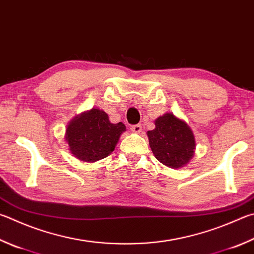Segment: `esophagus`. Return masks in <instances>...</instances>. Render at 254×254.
<instances>
[{
  "label": "esophagus",
  "mask_w": 254,
  "mask_h": 254,
  "mask_svg": "<svg viewBox=\"0 0 254 254\" xmlns=\"http://www.w3.org/2000/svg\"><path fill=\"white\" fill-rule=\"evenodd\" d=\"M131 131L133 133H141L142 132V126H141V124H135V126H132Z\"/></svg>",
  "instance_id": "34e87169"
}]
</instances>
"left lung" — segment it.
Masks as SVG:
<instances>
[{"instance_id": "left-lung-1", "label": "left lung", "mask_w": 254, "mask_h": 254, "mask_svg": "<svg viewBox=\"0 0 254 254\" xmlns=\"http://www.w3.org/2000/svg\"><path fill=\"white\" fill-rule=\"evenodd\" d=\"M147 131L149 144L155 159L171 169L186 167L194 156L196 142L191 127L173 113H165Z\"/></svg>"}]
</instances>
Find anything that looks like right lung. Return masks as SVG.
Listing matches in <instances>:
<instances>
[{
	"label": "right lung",
	"mask_w": 254,
	"mask_h": 254,
	"mask_svg": "<svg viewBox=\"0 0 254 254\" xmlns=\"http://www.w3.org/2000/svg\"><path fill=\"white\" fill-rule=\"evenodd\" d=\"M126 130L122 122L113 124L103 110L92 108L67 123L64 140L74 158L93 163L112 153Z\"/></svg>",
	"instance_id": "right-lung-1"
}]
</instances>
